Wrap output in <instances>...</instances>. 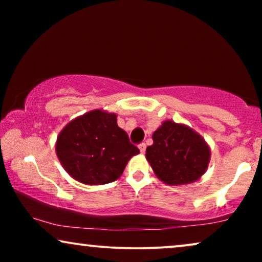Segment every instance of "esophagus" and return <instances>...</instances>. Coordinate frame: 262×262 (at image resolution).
<instances>
[{"instance_id": "esophagus-1", "label": "esophagus", "mask_w": 262, "mask_h": 262, "mask_svg": "<svg viewBox=\"0 0 262 262\" xmlns=\"http://www.w3.org/2000/svg\"><path fill=\"white\" fill-rule=\"evenodd\" d=\"M138 148H139V151H141L142 154H144L145 152V149H146L145 143H141V144L138 145Z\"/></svg>"}]
</instances>
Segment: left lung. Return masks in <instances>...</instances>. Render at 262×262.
Segmentation results:
<instances>
[{
  "instance_id": "obj_1",
  "label": "left lung",
  "mask_w": 262,
  "mask_h": 262,
  "mask_svg": "<svg viewBox=\"0 0 262 262\" xmlns=\"http://www.w3.org/2000/svg\"><path fill=\"white\" fill-rule=\"evenodd\" d=\"M152 141L145 157L164 184H192L205 174L211 159L210 146L187 125L164 120L152 134Z\"/></svg>"
}]
</instances>
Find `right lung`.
I'll use <instances>...</instances> for the list:
<instances>
[{"label": "right lung", "mask_w": 262, "mask_h": 262, "mask_svg": "<svg viewBox=\"0 0 262 262\" xmlns=\"http://www.w3.org/2000/svg\"><path fill=\"white\" fill-rule=\"evenodd\" d=\"M56 154L71 178L84 185H105L123 174L139 149L117 124V114L93 110L69 121L59 132Z\"/></svg>", "instance_id": "add662e5"}]
</instances>
